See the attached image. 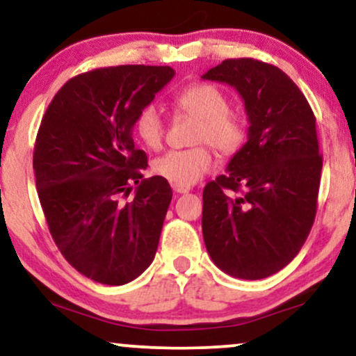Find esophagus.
Wrapping results in <instances>:
<instances>
[{"label": "esophagus", "mask_w": 356, "mask_h": 356, "mask_svg": "<svg viewBox=\"0 0 356 356\" xmlns=\"http://www.w3.org/2000/svg\"><path fill=\"white\" fill-rule=\"evenodd\" d=\"M172 189H174V192H177V194H186V192L191 191V187H187V186H172Z\"/></svg>", "instance_id": "esophagus-1"}]
</instances>
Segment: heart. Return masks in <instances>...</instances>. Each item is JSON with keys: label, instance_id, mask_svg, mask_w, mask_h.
Instances as JSON below:
<instances>
[{"label": "heart", "instance_id": "heart-1", "mask_svg": "<svg viewBox=\"0 0 356 356\" xmlns=\"http://www.w3.org/2000/svg\"><path fill=\"white\" fill-rule=\"evenodd\" d=\"M175 107L197 118L194 142H209L220 154H232L243 145L246 124L239 112L227 107L226 93L211 83H192L175 97ZM136 132L149 149L164 140L165 122L161 110L149 104L136 118ZM214 165V154L207 144L191 149L169 150L154 162V172L172 186H192Z\"/></svg>", "mask_w": 356, "mask_h": 356}]
</instances>
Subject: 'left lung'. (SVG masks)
Returning a JSON list of instances; mask_svg holds the SVG:
<instances>
[{
    "label": "left lung",
    "instance_id": "1",
    "mask_svg": "<svg viewBox=\"0 0 356 356\" xmlns=\"http://www.w3.org/2000/svg\"><path fill=\"white\" fill-rule=\"evenodd\" d=\"M202 79L238 90L249 120L226 174L204 187V243L229 276L263 280L291 263L314 222L323 167L316 118L275 65L229 58Z\"/></svg>",
    "mask_w": 356,
    "mask_h": 356
}]
</instances>
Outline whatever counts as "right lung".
Instances as JSON below:
<instances>
[{
	"label": "right lung",
	"mask_w": 356,
	"mask_h": 356,
	"mask_svg": "<svg viewBox=\"0 0 356 356\" xmlns=\"http://www.w3.org/2000/svg\"><path fill=\"white\" fill-rule=\"evenodd\" d=\"M174 75L145 65L80 73L42 118L33 169L48 229L65 259L97 283L125 284L154 261L172 189L159 175L144 179L147 155L132 129ZM132 183L136 195L125 202Z\"/></svg>",
	"instance_id": "right-lung-1"
}]
</instances>
